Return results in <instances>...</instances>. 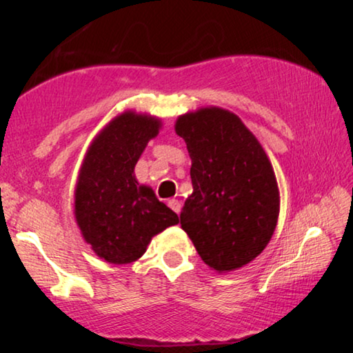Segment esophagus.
I'll return each mask as SVG.
<instances>
[{"label":"esophagus","instance_id":"1","mask_svg":"<svg viewBox=\"0 0 353 353\" xmlns=\"http://www.w3.org/2000/svg\"><path fill=\"white\" fill-rule=\"evenodd\" d=\"M168 204V207H170V209L175 212V214H180V210H181V204H180V201H176V199H170L167 202Z\"/></svg>","mask_w":353,"mask_h":353}]
</instances>
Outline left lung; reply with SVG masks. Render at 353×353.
Returning <instances> with one entry per match:
<instances>
[{"instance_id": "left-lung-1", "label": "left lung", "mask_w": 353, "mask_h": 353, "mask_svg": "<svg viewBox=\"0 0 353 353\" xmlns=\"http://www.w3.org/2000/svg\"><path fill=\"white\" fill-rule=\"evenodd\" d=\"M191 157L192 194L181 228L205 265L226 273L262 254L279 215V191L262 144L238 115L202 108L178 117Z\"/></svg>"}]
</instances>
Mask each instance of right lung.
<instances>
[{
    "mask_svg": "<svg viewBox=\"0 0 353 353\" xmlns=\"http://www.w3.org/2000/svg\"><path fill=\"white\" fill-rule=\"evenodd\" d=\"M162 123L157 117L125 110L90 144L75 188V220L98 257L132 263L146 252L152 236L180 219L139 185L134 165Z\"/></svg>",
    "mask_w": 353,
    "mask_h": 353,
    "instance_id": "add662e5",
    "label": "right lung"
}]
</instances>
